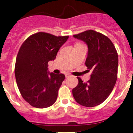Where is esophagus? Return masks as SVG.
<instances>
[{
	"label": "esophagus",
	"mask_w": 133,
	"mask_h": 133,
	"mask_svg": "<svg viewBox=\"0 0 133 133\" xmlns=\"http://www.w3.org/2000/svg\"><path fill=\"white\" fill-rule=\"evenodd\" d=\"M65 77H66V78H68V77H69V76H71V75L69 74V73H65Z\"/></svg>",
	"instance_id": "obj_1"
}]
</instances>
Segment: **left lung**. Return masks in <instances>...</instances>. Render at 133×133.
I'll list each match as a JSON object with an SVG mask.
<instances>
[{
    "instance_id": "8db88e82",
    "label": "left lung",
    "mask_w": 133,
    "mask_h": 133,
    "mask_svg": "<svg viewBox=\"0 0 133 133\" xmlns=\"http://www.w3.org/2000/svg\"><path fill=\"white\" fill-rule=\"evenodd\" d=\"M88 46L85 65L92 71L90 80L78 84L72 90L77 103L85 107H95L105 101L112 92L117 79L118 57L115 45L107 36L94 30L74 35Z\"/></svg>"
}]
</instances>
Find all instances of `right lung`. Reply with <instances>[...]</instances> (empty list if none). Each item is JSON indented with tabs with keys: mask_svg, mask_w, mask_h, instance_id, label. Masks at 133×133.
<instances>
[{
	"mask_svg": "<svg viewBox=\"0 0 133 133\" xmlns=\"http://www.w3.org/2000/svg\"><path fill=\"white\" fill-rule=\"evenodd\" d=\"M68 38L38 32L29 36L20 48L15 75L21 95L31 106L46 108L57 100L65 75L49 73L48 62L55 59Z\"/></svg>",
	"mask_w": 133,
	"mask_h": 133,
	"instance_id": "1",
	"label": "right lung"
}]
</instances>
